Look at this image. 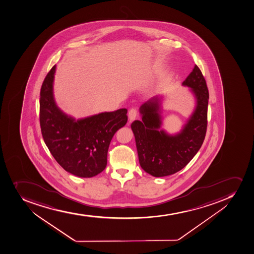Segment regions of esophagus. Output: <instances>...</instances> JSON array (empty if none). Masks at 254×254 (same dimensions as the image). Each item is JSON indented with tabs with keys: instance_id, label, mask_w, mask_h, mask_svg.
Returning <instances> with one entry per match:
<instances>
[{
	"instance_id": "obj_1",
	"label": "esophagus",
	"mask_w": 254,
	"mask_h": 254,
	"mask_svg": "<svg viewBox=\"0 0 254 254\" xmlns=\"http://www.w3.org/2000/svg\"><path fill=\"white\" fill-rule=\"evenodd\" d=\"M136 115H137V110H135V109H131L128 113V118H129V121L132 122L135 120V118H136Z\"/></svg>"
}]
</instances>
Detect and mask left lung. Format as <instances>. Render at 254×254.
<instances>
[{
  "label": "left lung",
  "instance_id": "1",
  "mask_svg": "<svg viewBox=\"0 0 254 254\" xmlns=\"http://www.w3.org/2000/svg\"><path fill=\"white\" fill-rule=\"evenodd\" d=\"M182 86L190 88L195 105L180 131L170 134L162 127L163 95L144 103L139 110L141 120L130 125L140 167L153 177H167L182 170L195 156L204 140L209 95L198 66H194Z\"/></svg>",
  "mask_w": 254,
  "mask_h": 254
}]
</instances>
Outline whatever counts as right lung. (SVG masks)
Segmentation results:
<instances>
[{
  "instance_id": "add662e5",
  "label": "right lung",
  "mask_w": 254,
  "mask_h": 254,
  "mask_svg": "<svg viewBox=\"0 0 254 254\" xmlns=\"http://www.w3.org/2000/svg\"><path fill=\"white\" fill-rule=\"evenodd\" d=\"M56 66L40 93V125L47 148L57 163L76 177H93L105 170L110 141L127 122V109L76 119L63 112L54 97Z\"/></svg>"
}]
</instances>
